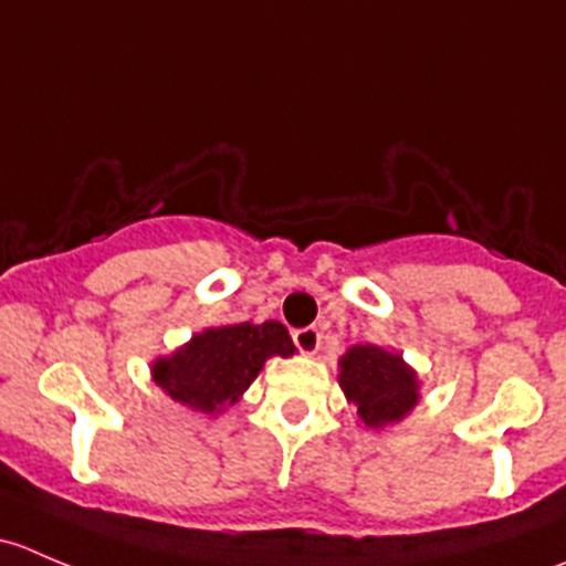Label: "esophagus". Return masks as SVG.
I'll use <instances>...</instances> for the list:
<instances>
[{
    "label": "esophagus",
    "mask_w": 566,
    "mask_h": 566,
    "mask_svg": "<svg viewBox=\"0 0 566 566\" xmlns=\"http://www.w3.org/2000/svg\"><path fill=\"white\" fill-rule=\"evenodd\" d=\"M293 342H295V347L304 353V356H312V353H317V347H319L317 328H312V325H310V328L293 331Z\"/></svg>",
    "instance_id": "esophagus-1"
}]
</instances>
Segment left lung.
<instances>
[{
    "label": "left lung",
    "mask_w": 566,
    "mask_h": 566,
    "mask_svg": "<svg viewBox=\"0 0 566 566\" xmlns=\"http://www.w3.org/2000/svg\"><path fill=\"white\" fill-rule=\"evenodd\" d=\"M339 386L347 402L356 405L367 427L402 421L419 402V378L397 353L378 345H353L339 358Z\"/></svg>",
    "instance_id": "obj_1"
}]
</instances>
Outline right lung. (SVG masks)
<instances>
[{
  "mask_svg": "<svg viewBox=\"0 0 566 566\" xmlns=\"http://www.w3.org/2000/svg\"><path fill=\"white\" fill-rule=\"evenodd\" d=\"M295 345L276 319L238 323L193 334L172 356L153 364V380L175 402L202 413L232 408L271 356H293Z\"/></svg>",
  "mask_w": 566,
  "mask_h": 566,
  "instance_id": "obj_1",
  "label": "right lung"
}]
</instances>
